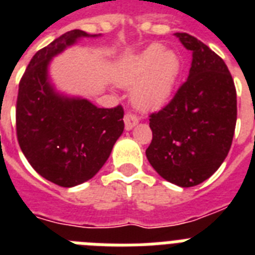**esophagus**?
Wrapping results in <instances>:
<instances>
[{"instance_id": "esophagus-1", "label": "esophagus", "mask_w": 255, "mask_h": 255, "mask_svg": "<svg viewBox=\"0 0 255 255\" xmlns=\"http://www.w3.org/2000/svg\"><path fill=\"white\" fill-rule=\"evenodd\" d=\"M139 123V116L132 112H127L124 115V124H126V129H132L136 124Z\"/></svg>"}]
</instances>
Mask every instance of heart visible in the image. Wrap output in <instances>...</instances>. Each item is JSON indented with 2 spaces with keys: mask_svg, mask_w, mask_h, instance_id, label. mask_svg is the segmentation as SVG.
Masks as SVG:
<instances>
[{
  "mask_svg": "<svg viewBox=\"0 0 255 255\" xmlns=\"http://www.w3.org/2000/svg\"><path fill=\"white\" fill-rule=\"evenodd\" d=\"M180 73L174 51L151 45L124 66L119 77L122 86H132V102L139 108L151 110L167 102Z\"/></svg>",
  "mask_w": 255,
  "mask_h": 255,
  "instance_id": "b5f03b06",
  "label": "heart"
}]
</instances>
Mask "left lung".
Listing matches in <instances>:
<instances>
[{
    "mask_svg": "<svg viewBox=\"0 0 255 255\" xmlns=\"http://www.w3.org/2000/svg\"><path fill=\"white\" fill-rule=\"evenodd\" d=\"M192 51L189 77L160 111L149 115L148 161L167 181L201 184L220 168L233 141L237 91L221 57L186 33H176Z\"/></svg>",
    "mask_w": 255,
    "mask_h": 255,
    "instance_id": "8db88e82",
    "label": "left lung"
}]
</instances>
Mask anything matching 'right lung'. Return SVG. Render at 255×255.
I'll return each instance as SVG.
<instances>
[{"label":"right lung","mask_w":255,"mask_h":255,"mask_svg":"<svg viewBox=\"0 0 255 255\" xmlns=\"http://www.w3.org/2000/svg\"><path fill=\"white\" fill-rule=\"evenodd\" d=\"M87 35L82 30H71L37 51L18 87V144L37 173L65 188L94 177L124 129L120 104L98 108L86 99L59 96L49 85L50 59Z\"/></svg>","instance_id":"add662e5"}]
</instances>
